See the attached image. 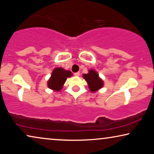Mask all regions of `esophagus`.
Masks as SVG:
<instances>
[{"label": "esophagus", "mask_w": 154, "mask_h": 154, "mask_svg": "<svg viewBox=\"0 0 154 154\" xmlns=\"http://www.w3.org/2000/svg\"><path fill=\"white\" fill-rule=\"evenodd\" d=\"M74 75H75V76H79L80 75V72H76L74 73Z\"/></svg>", "instance_id": "esophagus-1"}]
</instances>
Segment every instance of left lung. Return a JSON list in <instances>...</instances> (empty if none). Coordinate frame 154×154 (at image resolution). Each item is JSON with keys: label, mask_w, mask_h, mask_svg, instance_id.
Wrapping results in <instances>:
<instances>
[{"label": "left lung", "mask_w": 154, "mask_h": 154, "mask_svg": "<svg viewBox=\"0 0 154 154\" xmlns=\"http://www.w3.org/2000/svg\"><path fill=\"white\" fill-rule=\"evenodd\" d=\"M83 79L87 81L88 87L91 92H96L104 85V82L99 76V74L96 71L90 69L87 74H83Z\"/></svg>", "instance_id": "obj_1"}]
</instances>
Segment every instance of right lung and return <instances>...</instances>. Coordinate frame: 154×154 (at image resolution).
<instances>
[{"instance_id":"obj_1","label":"right lung","mask_w":154,"mask_h":154,"mask_svg":"<svg viewBox=\"0 0 154 154\" xmlns=\"http://www.w3.org/2000/svg\"><path fill=\"white\" fill-rule=\"evenodd\" d=\"M72 73L61 67L55 68L52 71L51 77L48 81V87L54 91H60L64 85L67 78L71 77Z\"/></svg>"}]
</instances>
